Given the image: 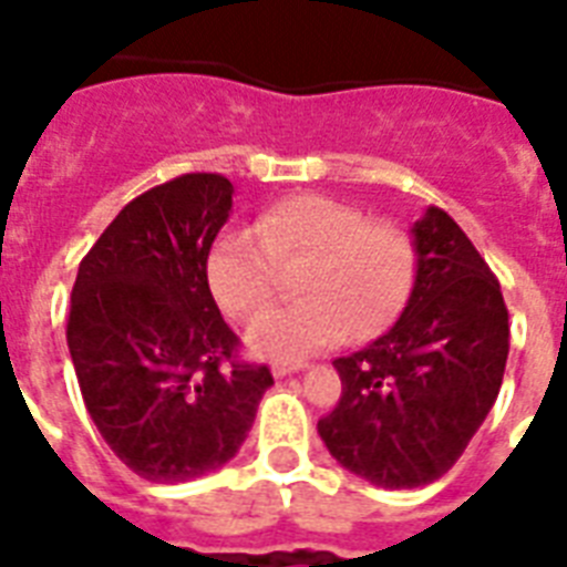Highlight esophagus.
I'll use <instances>...</instances> for the list:
<instances>
[{
	"mask_svg": "<svg viewBox=\"0 0 567 567\" xmlns=\"http://www.w3.org/2000/svg\"><path fill=\"white\" fill-rule=\"evenodd\" d=\"M300 371H306V362H276L274 364V377L276 379H282V377H288V373H300Z\"/></svg>",
	"mask_w": 567,
	"mask_h": 567,
	"instance_id": "obj_1",
	"label": "esophagus"
}]
</instances>
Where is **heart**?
I'll list each match as a JSON object with an SVG mask.
<instances>
[{"label": "heart", "instance_id": "1", "mask_svg": "<svg viewBox=\"0 0 567 567\" xmlns=\"http://www.w3.org/2000/svg\"><path fill=\"white\" fill-rule=\"evenodd\" d=\"M297 293L306 300L265 311L244 332L247 350L270 362L341 344L350 332L371 338L405 306L414 282V244L396 223L364 220L332 196L300 194L267 205L252 231L214 240L205 279L231 318H252L276 291V267L300 265Z\"/></svg>", "mask_w": 567, "mask_h": 567}]
</instances>
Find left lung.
Wrapping results in <instances>:
<instances>
[{
    "mask_svg": "<svg viewBox=\"0 0 567 567\" xmlns=\"http://www.w3.org/2000/svg\"><path fill=\"white\" fill-rule=\"evenodd\" d=\"M412 238L403 315L332 362L344 388L318 421L329 453L379 488L430 485L456 465L501 394L509 355L501 282L458 223L432 205Z\"/></svg>",
    "mask_w": 567,
    "mask_h": 567,
    "instance_id": "obj_1",
    "label": "left lung"
}]
</instances>
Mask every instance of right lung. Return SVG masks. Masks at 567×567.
I'll list each match as a JSON object with an SVG mask.
<instances>
[{
  "label": "right lung",
  "instance_id": "add662e5",
  "mask_svg": "<svg viewBox=\"0 0 567 567\" xmlns=\"http://www.w3.org/2000/svg\"><path fill=\"white\" fill-rule=\"evenodd\" d=\"M231 194L220 173H185L135 196L75 276L66 347L82 400L114 456L150 483L226 465L274 385L267 364L238 362L205 279Z\"/></svg>",
  "mask_w": 567,
  "mask_h": 567
}]
</instances>
